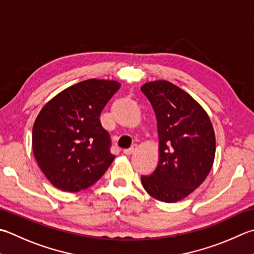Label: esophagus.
Listing matches in <instances>:
<instances>
[{
  "label": "esophagus",
  "instance_id": "34e87169",
  "mask_svg": "<svg viewBox=\"0 0 254 254\" xmlns=\"http://www.w3.org/2000/svg\"><path fill=\"white\" fill-rule=\"evenodd\" d=\"M136 148H137V146L135 145V144H134V145H132L130 148H127V150H124L123 153L126 154V155H131V154H133L134 152L136 151Z\"/></svg>",
  "mask_w": 254,
  "mask_h": 254
}]
</instances>
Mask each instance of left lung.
<instances>
[{"label":"left lung","instance_id":"left-lung-1","mask_svg":"<svg viewBox=\"0 0 254 254\" xmlns=\"http://www.w3.org/2000/svg\"><path fill=\"white\" fill-rule=\"evenodd\" d=\"M141 91L152 104L157 120L160 161L142 185L164 202L182 200L199 187L209 174L216 137L206 111L170 81L143 84Z\"/></svg>","mask_w":254,"mask_h":254}]
</instances>
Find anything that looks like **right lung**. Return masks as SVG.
<instances>
[{
	"mask_svg": "<svg viewBox=\"0 0 254 254\" xmlns=\"http://www.w3.org/2000/svg\"><path fill=\"white\" fill-rule=\"evenodd\" d=\"M120 83L88 79L46 103L33 127V152L55 187L69 192L100 180L114 160L111 137L100 114Z\"/></svg>",
	"mask_w": 254,
	"mask_h": 254,
	"instance_id": "1",
	"label": "right lung"
}]
</instances>
